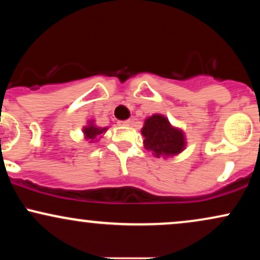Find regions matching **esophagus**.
<instances>
[{
    "label": "esophagus",
    "mask_w": 260,
    "mask_h": 260,
    "mask_svg": "<svg viewBox=\"0 0 260 260\" xmlns=\"http://www.w3.org/2000/svg\"><path fill=\"white\" fill-rule=\"evenodd\" d=\"M118 126H129L131 121L129 120H124V121H118L117 122Z\"/></svg>",
    "instance_id": "34e87169"
}]
</instances>
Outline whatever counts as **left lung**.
Masks as SVG:
<instances>
[{
	"label": "left lung",
	"instance_id": "1",
	"mask_svg": "<svg viewBox=\"0 0 260 260\" xmlns=\"http://www.w3.org/2000/svg\"><path fill=\"white\" fill-rule=\"evenodd\" d=\"M142 134L145 149L153 151L156 157L174 156L186 147L183 132L172 127L165 116L157 113L145 120Z\"/></svg>",
	"mask_w": 260,
	"mask_h": 260
}]
</instances>
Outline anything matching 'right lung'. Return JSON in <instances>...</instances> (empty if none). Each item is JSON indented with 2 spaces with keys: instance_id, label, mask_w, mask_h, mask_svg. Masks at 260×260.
<instances>
[{
  "instance_id": "1",
  "label": "right lung",
  "mask_w": 260,
  "mask_h": 260,
  "mask_svg": "<svg viewBox=\"0 0 260 260\" xmlns=\"http://www.w3.org/2000/svg\"><path fill=\"white\" fill-rule=\"evenodd\" d=\"M106 131H107V127H105V128H100V127H96V126H95L94 123H92V121L89 122V124H88V126L83 128V132H84V136H85V138L88 139V140H90L91 143L94 142V140H95V142H96L98 139H95V138H96L98 136H100V134L105 133Z\"/></svg>"
}]
</instances>
